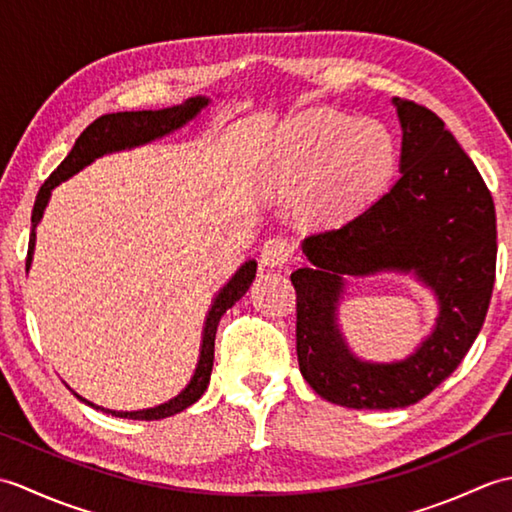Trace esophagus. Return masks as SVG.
Segmentation results:
<instances>
[{
  "instance_id": "1",
  "label": "esophagus",
  "mask_w": 512,
  "mask_h": 512,
  "mask_svg": "<svg viewBox=\"0 0 512 512\" xmlns=\"http://www.w3.org/2000/svg\"><path fill=\"white\" fill-rule=\"evenodd\" d=\"M292 257H295V244H292L288 237H270L262 248V262L266 266L281 268L292 262Z\"/></svg>"
}]
</instances>
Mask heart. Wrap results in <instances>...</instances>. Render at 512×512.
I'll return each mask as SVG.
<instances>
[{
    "instance_id": "obj_1",
    "label": "heart",
    "mask_w": 512,
    "mask_h": 512,
    "mask_svg": "<svg viewBox=\"0 0 512 512\" xmlns=\"http://www.w3.org/2000/svg\"><path fill=\"white\" fill-rule=\"evenodd\" d=\"M277 156L292 180H317V198L352 211L385 187L396 147L385 125L336 110H310L281 127Z\"/></svg>"
}]
</instances>
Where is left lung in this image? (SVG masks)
<instances>
[{
	"label": "left lung",
	"mask_w": 512,
	"mask_h": 512,
	"mask_svg": "<svg viewBox=\"0 0 512 512\" xmlns=\"http://www.w3.org/2000/svg\"><path fill=\"white\" fill-rule=\"evenodd\" d=\"M402 125L400 178L345 224L303 242L310 262L290 275L297 292V356L310 387L334 405L394 409L449 378L480 334L497 262L495 204L480 171L442 118L394 99ZM416 269L441 299L437 332L407 362L367 366L333 323L339 274Z\"/></svg>",
	"instance_id": "left-lung-1"
}]
</instances>
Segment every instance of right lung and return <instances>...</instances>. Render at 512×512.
<instances>
[{
    "mask_svg": "<svg viewBox=\"0 0 512 512\" xmlns=\"http://www.w3.org/2000/svg\"><path fill=\"white\" fill-rule=\"evenodd\" d=\"M204 105H206L204 99H189L184 105L169 107V110H158V112L105 114V116L96 118L94 123L85 127L83 134L76 138V143H74L70 154L65 156L61 165L50 173V178L41 184V189L37 193L35 209H32V233H30V242H28L26 270H28L30 259H32V248H35V228L41 220L43 209H46L50 191L57 187L59 182H63L65 178H70L72 173L83 169L85 165H90L94 158L107 154V151L143 145V143H149V140H154L158 136H165V134L173 132V129H178L187 121H191V118L198 114ZM255 268H257L255 262H246L242 268L237 270L235 277L224 286L220 295H217L213 308L209 312V317H206V328H204V341H202L198 369H195L189 387L184 389L180 396H176L173 400L165 402V405L154 407V409H143V411H110V409H103V411L112 413V416H116V418L160 420V418H169V416H173V413H180L182 409H187L189 405H193V402L204 394V389L211 380L217 323H220L222 314L228 308L235 306V301H239L246 295L248 286L253 284V279H255ZM85 402H88V400H85ZM88 405H92V402H88ZM92 407H96V405H92ZM96 409H101V407H96Z\"/></svg>",
    "mask_w": 512,
    "mask_h": 512,
    "instance_id": "add662e5",
    "label": "right lung"
}]
</instances>
